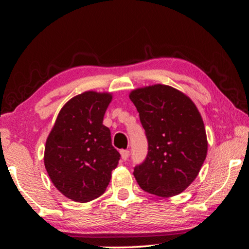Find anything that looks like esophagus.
<instances>
[{
	"label": "esophagus",
	"instance_id": "1",
	"mask_svg": "<svg viewBox=\"0 0 249 249\" xmlns=\"http://www.w3.org/2000/svg\"><path fill=\"white\" fill-rule=\"evenodd\" d=\"M120 153H121V158H122V160H124V161H127L128 158H129V154H130L128 149H122V151H121Z\"/></svg>",
	"mask_w": 249,
	"mask_h": 249
}]
</instances>
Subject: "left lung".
Listing matches in <instances>:
<instances>
[{
  "label": "left lung",
  "instance_id": "left-lung-1",
  "mask_svg": "<svg viewBox=\"0 0 249 249\" xmlns=\"http://www.w3.org/2000/svg\"><path fill=\"white\" fill-rule=\"evenodd\" d=\"M139 113L148 152L134 176L142 189L161 197L183 192L198 176L207 154L203 119L190 98L166 85L129 95Z\"/></svg>",
  "mask_w": 249,
  "mask_h": 249
}]
</instances>
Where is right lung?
<instances>
[{
  "instance_id": "obj_1",
  "label": "right lung",
  "mask_w": 249,
  "mask_h": 249,
  "mask_svg": "<svg viewBox=\"0 0 249 249\" xmlns=\"http://www.w3.org/2000/svg\"><path fill=\"white\" fill-rule=\"evenodd\" d=\"M111 101V94L97 91L72 97L61 108L46 139V171L56 189L74 202L100 197L120 160L110 129L103 124Z\"/></svg>"
}]
</instances>
